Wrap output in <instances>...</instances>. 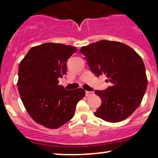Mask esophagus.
I'll return each instance as SVG.
<instances>
[{
    "instance_id": "esophagus-1",
    "label": "esophagus",
    "mask_w": 158,
    "mask_h": 158,
    "mask_svg": "<svg viewBox=\"0 0 158 158\" xmlns=\"http://www.w3.org/2000/svg\"><path fill=\"white\" fill-rule=\"evenodd\" d=\"M94 94L93 91H85V95H86L87 97L92 95V94Z\"/></svg>"
}]
</instances>
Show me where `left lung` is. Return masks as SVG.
Wrapping results in <instances>:
<instances>
[{
    "instance_id": "1",
    "label": "left lung",
    "mask_w": 158,
    "mask_h": 158,
    "mask_svg": "<svg viewBox=\"0 0 158 158\" xmlns=\"http://www.w3.org/2000/svg\"><path fill=\"white\" fill-rule=\"evenodd\" d=\"M80 52L96 77L106 75L110 84L106 90H95L102 104L94 115L110 123L128 118L142 102L147 88L140 56L128 45L108 40L82 47Z\"/></svg>"
}]
</instances>
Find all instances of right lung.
Masks as SVG:
<instances>
[{
  "label": "right lung",
  "instance_id": "add662e5",
  "mask_svg": "<svg viewBox=\"0 0 158 158\" xmlns=\"http://www.w3.org/2000/svg\"><path fill=\"white\" fill-rule=\"evenodd\" d=\"M77 50L70 45L45 43L30 49L19 64L21 101L32 119L46 128H58L70 120L85 96L82 88L68 90L59 85L68 59Z\"/></svg>",
  "mask_w": 158,
  "mask_h": 158
}]
</instances>
